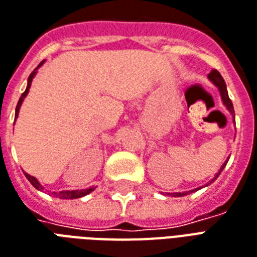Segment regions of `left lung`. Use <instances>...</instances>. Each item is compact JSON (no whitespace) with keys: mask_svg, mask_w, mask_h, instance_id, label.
Returning a JSON list of instances; mask_svg holds the SVG:
<instances>
[{"mask_svg":"<svg viewBox=\"0 0 257 257\" xmlns=\"http://www.w3.org/2000/svg\"><path fill=\"white\" fill-rule=\"evenodd\" d=\"M207 75H209V79H210V81L213 82V83H214V85L217 86L218 89H220L221 97H222V101H224L225 106L228 107V110L230 111L232 114H234V109H233V103H232V101H230V98H229V95H228V90H226V85H225L224 78L221 76V74H220V72H218V71H217V70H211V71L209 72ZM228 160H229V159H228ZM228 160H226V162H225V163L222 164V167H221L220 172H218V174H217V175H215L214 178H213V181H211V182H214L215 179L218 178V175H220V174H221V171L224 170V167H225V166H226V163H228ZM211 182H210V183H211ZM210 183H207V185H210ZM207 185H206V186H207ZM194 191H197V189H195V190H191V191H186V193H172L171 195H174V197H183V195H187V194L194 193Z\"/></svg>","mask_w":257,"mask_h":257,"instance_id":"obj_1","label":"left lung"}]
</instances>
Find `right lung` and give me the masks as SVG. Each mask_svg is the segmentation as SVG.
I'll list each match as a JSON object with an SVG mask.
<instances>
[{
  "mask_svg": "<svg viewBox=\"0 0 257 257\" xmlns=\"http://www.w3.org/2000/svg\"><path fill=\"white\" fill-rule=\"evenodd\" d=\"M43 62L40 64H39V67L42 66ZM35 74H36V70L29 75L28 78V86H27V89H25V91L23 94H21V97H20L19 102H17V106H16V118H17V114H19V110H20V106H21V103H23V101H24V98L27 97V94H28L29 91V87H31V83H32V79L33 76H35ZM25 176H27V179H28L31 183H32V186H35L37 190H43L42 185L37 182L36 178H33V176H31L29 174H27V172H24ZM93 187L91 189H87V190H71V191H60V193H54L56 197H59L60 199H75V198H81V197H83V195H86V194H89L93 191Z\"/></svg>",
  "mask_w": 257,
  "mask_h": 257,
  "instance_id": "right-lung-1",
  "label": "right lung"
}]
</instances>
